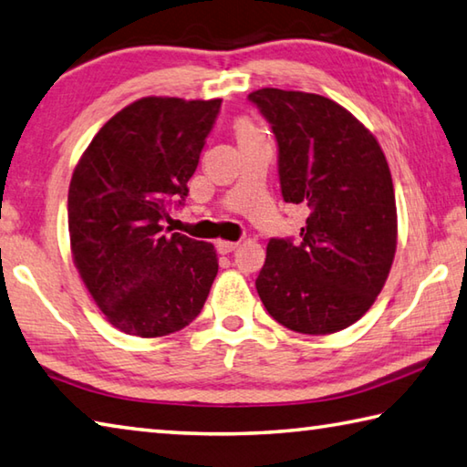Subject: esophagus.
I'll list each match as a JSON object with an SVG mask.
<instances>
[{"label":"esophagus","instance_id":"obj_1","mask_svg":"<svg viewBox=\"0 0 467 467\" xmlns=\"http://www.w3.org/2000/svg\"><path fill=\"white\" fill-rule=\"evenodd\" d=\"M236 247H239V243H233V241H216V251L220 255H228V253H233Z\"/></svg>","mask_w":467,"mask_h":467}]
</instances>
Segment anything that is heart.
I'll return each instance as SVG.
<instances>
[{"instance_id": "heart-1", "label": "heart", "mask_w": 467, "mask_h": 467, "mask_svg": "<svg viewBox=\"0 0 467 467\" xmlns=\"http://www.w3.org/2000/svg\"><path fill=\"white\" fill-rule=\"evenodd\" d=\"M236 137H239V140H244V139L259 137V132H257V129L251 122L239 120V124H236Z\"/></svg>"}]
</instances>
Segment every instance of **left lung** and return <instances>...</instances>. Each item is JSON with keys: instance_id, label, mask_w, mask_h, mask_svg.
I'll use <instances>...</instances> for the list:
<instances>
[{"instance_id": "left-lung-1", "label": "left lung", "mask_w": 467, "mask_h": 467, "mask_svg": "<svg viewBox=\"0 0 467 467\" xmlns=\"http://www.w3.org/2000/svg\"><path fill=\"white\" fill-rule=\"evenodd\" d=\"M271 124L284 202L308 208L300 241L274 236L255 279L271 318L304 335L358 322L396 253L392 175L378 140L337 101L263 88L247 98Z\"/></svg>"}]
</instances>
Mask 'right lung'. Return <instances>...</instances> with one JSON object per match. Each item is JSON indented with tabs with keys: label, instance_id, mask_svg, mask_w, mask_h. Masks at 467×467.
<instances>
[{
	"label": "right lung",
	"instance_id": "1",
	"mask_svg": "<svg viewBox=\"0 0 467 467\" xmlns=\"http://www.w3.org/2000/svg\"><path fill=\"white\" fill-rule=\"evenodd\" d=\"M223 99L142 98L101 126L69 185V236L83 284L126 335L163 337L200 315L218 274L210 243L165 228Z\"/></svg>",
	"mask_w": 467,
	"mask_h": 467
}]
</instances>
